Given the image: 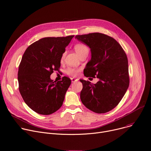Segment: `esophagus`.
Returning a JSON list of instances; mask_svg holds the SVG:
<instances>
[{"label": "esophagus", "mask_w": 151, "mask_h": 151, "mask_svg": "<svg viewBox=\"0 0 151 151\" xmlns=\"http://www.w3.org/2000/svg\"><path fill=\"white\" fill-rule=\"evenodd\" d=\"M71 81H72V83H75V82L78 81V79H75V78H71Z\"/></svg>", "instance_id": "obj_1"}]
</instances>
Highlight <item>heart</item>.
<instances>
[{
    "label": "heart",
    "instance_id": "heart-1",
    "mask_svg": "<svg viewBox=\"0 0 151 151\" xmlns=\"http://www.w3.org/2000/svg\"><path fill=\"white\" fill-rule=\"evenodd\" d=\"M74 48L79 57H81V56L84 55H88L89 52L88 47L86 44L83 43H78L75 44L74 46ZM64 56H65V52L63 53V54L61 56V61H63L64 59ZM79 71H80V69L79 68L70 67L67 70L66 73L70 76L75 77L78 74Z\"/></svg>",
    "mask_w": 151,
    "mask_h": 151
}]
</instances>
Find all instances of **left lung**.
Wrapping results in <instances>:
<instances>
[{
    "mask_svg": "<svg viewBox=\"0 0 151 151\" xmlns=\"http://www.w3.org/2000/svg\"><path fill=\"white\" fill-rule=\"evenodd\" d=\"M86 44L92 58L84 70L86 77L98 78L96 84L80 79L83 104L89 110L104 114L121 101L129 85L128 60L122 47L115 39L100 33L75 36Z\"/></svg>",
    "mask_w": 151,
    "mask_h": 151,
    "instance_id": "8db88e82",
    "label": "left lung"
}]
</instances>
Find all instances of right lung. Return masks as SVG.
Here are the masks:
<instances>
[{
  "instance_id": "1",
  "label": "right lung",
  "mask_w": 151,
  "mask_h": 151,
  "mask_svg": "<svg viewBox=\"0 0 151 151\" xmlns=\"http://www.w3.org/2000/svg\"><path fill=\"white\" fill-rule=\"evenodd\" d=\"M74 36L39 39L25 50L19 66V90L27 105L35 112L50 115L61 107L71 80L63 77L57 83L50 79L61 66L65 47Z\"/></svg>"
}]
</instances>
